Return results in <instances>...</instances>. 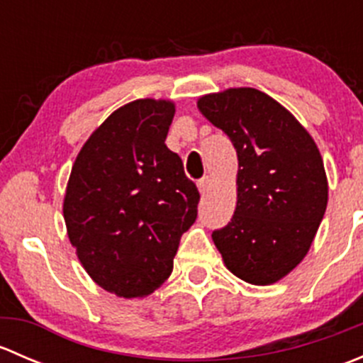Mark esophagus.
Instances as JSON below:
<instances>
[{
  "label": "esophagus",
  "mask_w": 363,
  "mask_h": 363,
  "mask_svg": "<svg viewBox=\"0 0 363 363\" xmlns=\"http://www.w3.org/2000/svg\"><path fill=\"white\" fill-rule=\"evenodd\" d=\"M208 186H211V177H203V179H200L199 181V189H200V193H207V189H208Z\"/></svg>",
  "instance_id": "34e87169"
}]
</instances>
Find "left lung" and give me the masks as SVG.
<instances>
[{
  "mask_svg": "<svg viewBox=\"0 0 363 363\" xmlns=\"http://www.w3.org/2000/svg\"><path fill=\"white\" fill-rule=\"evenodd\" d=\"M196 107L228 135L239 160L235 212L212 240L233 276L277 283L309 252L327 211L320 149L294 113L252 87L203 94Z\"/></svg>",
  "mask_w": 363,
  "mask_h": 363,
  "instance_id": "left-lung-1",
  "label": "left lung"
}]
</instances>
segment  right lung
I'll return each instance as SVG.
<instances>
[{"mask_svg":"<svg viewBox=\"0 0 363 363\" xmlns=\"http://www.w3.org/2000/svg\"><path fill=\"white\" fill-rule=\"evenodd\" d=\"M172 100L142 98L113 111L77 155L63 200L68 239L91 279L124 298L170 277L200 193L167 147Z\"/></svg>","mask_w":363,"mask_h":363,"instance_id":"obj_1","label":"right lung"}]
</instances>
